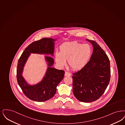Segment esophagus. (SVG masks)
Segmentation results:
<instances>
[{"mask_svg": "<svg viewBox=\"0 0 125 125\" xmlns=\"http://www.w3.org/2000/svg\"><path fill=\"white\" fill-rule=\"evenodd\" d=\"M65 76H71V74L69 73L68 72H65Z\"/></svg>", "mask_w": 125, "mask_h": 125, "instance_id": "34e87169", "label": "esophagus"}]
</instances>
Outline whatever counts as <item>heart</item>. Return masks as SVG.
<instances>
[{"instance_id":"heart-1","label":"heart","mask_w":125,"mask_h":125,"mask_svg":"<svg viewBox=\"0 0 125 125\" xmlns=\"http://www.w3.org/2000/svg\"><path fill=\"white\" fill-rule=\"evenodd\" d=\"M92 52V48L87 44L66 42L60 45V52L55 53V61L58 65L63 67L66 64V60H68L71 69L75 71L80 70L89 62Z\"/></svg>"}]
</instances>
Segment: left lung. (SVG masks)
<instances>
[{"label":"left lung","instance_id":"8db88e82","mask_svg":"<svg viewBox=\"0 0 125 125\" xmlns=\"http://www.w3.org/2000/svg\"><path fill=\"white\" fill-rule=\"evenodd\" d=\"M87 40L93 45V52L87 65L73 74V86L77 100L91 102L105 92L110 82L111 69L110 60L105 51L95 41Z\"/></svg>","mask_w":125,"mask_h":125}]
</instances>
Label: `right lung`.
Returning <instances> with one entry per match:
<instances>
[{
	"instance_id": "1",
	"label": "right lung",
	"mask_w": 125,
	"mask_h": 125,
	"mask_svg": "<svg viewBox=\"0 0 125 125\" xmlns=\"http://www.w3.org/2000/svg\"><path fill=\"white\" fill-rule=\"evenodd\" d=\"M55 40L52 38H43L32 42L25 48L19 60L17 68L18 83L24 94L30 100L42 102L51 99L56 93L57 85L64 78L65 72L52 67L54 60L48 56H45V58L48 62V67L45 77L40 83L30 85L27 84L22 75L23 67L30 53L53 55V41Z\"/></svg>"
}]
</instances>
